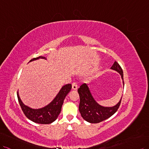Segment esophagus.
I'll return each instance as SVG.
<instances>
[{
	"instance_id": "34e87169",
	"label": "esophagus",
	"mask_w": 149,
	"mask_h": 149,
	"mask_svg": "<svg viewBox=\"0 0 149 149\" xmlns=\"http://www.w3.org/2000/svg\"><path fill=\"white\" fill-rule=\"evenodd\" d=\"M78 88L77 83L76 82H73L72 83V90H77Z\"/></svg>"
}]
</instances>
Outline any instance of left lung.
Segmentation results:
<instances>
[{
    "mask_svg": "<svg viewBox=\"0 0 149 149\" xmlns=\"http://www.w3.org/2000/svg\"><path fill=\"white\" fill-rule=\"evenodd\" d=\"M111 69L118 72L123 80V71L119 64L115 61ZM124 85V81H123ZM80 99L79 105V111L82 118L90 123H99L112 116L118 109L120 106L121 99L119 102L113 107H103L94 100L90 92L88 85L83 84L78 89Z\"/></svg>",
    "mask_w": 149,
    "mask_h": 149,
    "instance_id": "left-lung-1",
    "label": "left lung"
}]
</instances>
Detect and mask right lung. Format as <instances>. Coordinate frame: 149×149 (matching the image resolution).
<instances>
[{
    "label": "right lung",
    "mask_w": 149,
    "mask_h": 149,
    "mask_svg": "<svg viewBox=\"0 0 149 149\" xmlns=\"http://www.w3.org/2000/svg\"><path fill=\"white\" fill-rule=\"evenodd\" d=\"M40 58L46 59L45 57L39 56L32 59L30 62ZM71 88V84H67L63 86L51 102L45 107L38 109H34L25 106L21 100L18 92L17 93V99L23 113L30 120L38 124H50L55 121L60 114L64 100L68 93L70 92Z\"/></svg>",
    "instance_id": "obj_1"
}]
</instances>
